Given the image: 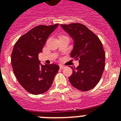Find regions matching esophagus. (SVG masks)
<instances>
[{
	"label": "esophagus",
	"mask_w": 121,
	"mask_h": 121,
	"mask_svg": "<svg viewBox=\"0 0 121 121\" xmlns=\"http://www.w3.org/2000/svg\"><path fill=\"white\" fill-rule=\"evenodd\" d=\"M64 68H65V66L62 65H60V68L61 70H62V69H63Z\"/></svg>",
	"instance_id": "obj_1"
}]
</instances>
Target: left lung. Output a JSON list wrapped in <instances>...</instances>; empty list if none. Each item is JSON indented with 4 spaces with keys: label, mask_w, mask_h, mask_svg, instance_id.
Wrapping results in <instances>:
<instances>
[{
    "label": "left lung",
    "mask_w": 121,
    "mask_h": 121,
    "mask_svg": "<svg viewBox=\"0 0 121 121\" xmlns=\"http://www.w3.org/2000/svg\"><path fill=\"white\" fill-rule=\"evenodd\" d=\"M75 40L71 58L79 61V65L71 67L73 73L69 81L81 91H88L97 85L105 68V51L97 35L83 24H61Z\"/></svg>",
    "instance_id": "1"
}]
</instances>
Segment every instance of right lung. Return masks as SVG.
Instances as JSON below:
<instances>
[{
  "instance_id": "right-lung-1",
  "label": "right lung",
  "mask_w": 121,
  "mask_h": 121,
  "mask_svg": "<svg viewBox=\"0 0 121 121\" xmlns=\"http://www.w3.org/2000/svg\"><path fill=\"white\" fill-rule=\"evenodd\" d=\"M58 25L37 26L14 44L11 55L13 72L21 85L30 94L39 95L49 90L59 70L58 65H43L38 59L48 38Z\"/></svg>"
}]
</instances>
